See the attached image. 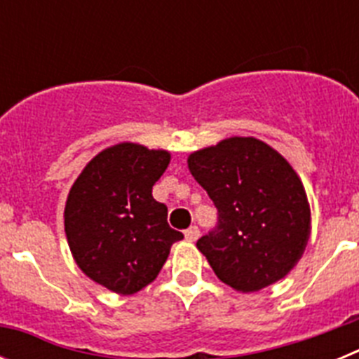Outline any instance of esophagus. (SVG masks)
I'll use <instances>...</instances> for the list:
<instances>
[{"mask_svg":"<svg viewBox=\"0 0 359 359\" xmlns=\"http://www.w3.org/2000/svg\"><path fill=\"white\" fill-rule=\"evenodd\" d=\"M198 237H199V228L198 226H190L189 230H185V239L190 241V243L198 241Z\"/></svg>","mask_w":359,"mask_h":359,"instance_id":"obj_1","label":"esophagus"}]
</instances>
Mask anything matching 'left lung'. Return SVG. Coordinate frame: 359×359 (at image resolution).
<instances>
[{
	"label": "left lung",
	"instance_id": "left-lung-1",
	"mask_svg": "<svg viewBox=\"0 0 359 359\" xmlns=\"http://www.w3.org/2000/svg\"><path fill=\"white\" fill-rule=\"evenodd\" d=\"M217 208L198 248L224 284L252 293L291 271L309 239V205L297 172L257 138H228L189 156Z\"/></svg>",
	"mask_w": 359,
	"mask_h": 359
}]
</instances>
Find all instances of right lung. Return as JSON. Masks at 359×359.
<instances>
[{"mask_svg":"<svg viewBox=\"0 0 359 359\" xmlns=\"http://www.w3.org/2000/svg\"><path fill=\"white\" fill-rule=\"evenodd\" d=\"M170 154L118 144L86 165L69 190L65 230L79 268L91 280L133 294L156 278L170 246L183 239L152 198Z\"/></svg>","mask_w":359,"mask_h":359,"instance_id":"right-lung-1","label":"right lung"}]
</instances>
